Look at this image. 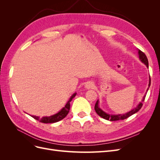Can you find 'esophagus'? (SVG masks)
I'll list each match as a JSON object with an SVG mask.
<instances>
[{
	"mask_svg": "<svg viewBox=\"0 0 160 160\" xmlns=\"http://www.w3.org/2000/svg\"><path fill=\"white\" fill-rule=\"evenodd\" d=\"M93 84L92 83V82H90V81L87 82V83L85 84V88L87 89H91L93 88Z\"/></svg>",
	"mask_w": 160,
	"mask_h": 160,
	"instance_id": "esophagus-1",
	"label": "esophagus"
}]
</instances>
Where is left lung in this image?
Segmentation results:
<instances>
[{
    "mask_svg": "<svg viewBox=\"0 0 160 160\" xmlns=\"http://www.w3.org/2000/svg\"><path fill=\"white\" fill-rule=\"evenodd\" d=\"M138 52H139V59L141 60L143 63L146 64V65L148 67L149 65H148V58L146 57V55H145V53L143 52H142V51L139 50L138 51ZM150 84H151V79H150L149 78V88L150 86ZM149 88L148 89L147 91H148ZM146 95H145L143 96V99H142V102H143L144 100H145V98H146ZM141 102L140 103L136 108H135V109H133V110H132L131 111H129V112L127 113H125L123 115H109V114H107L106 113H105L103 111L101 110L98 106V101H97V102L95 105V110L96 111V113H98L100 117H101L102 118L105 119H107V120H110V121H118V120H123L125 119H127L128 118L130 117L131 115H133L134 113H137L138 111L142 108V105H143V103Z\"/></svg>",
    "mask_w": 160,
    "mask_h": 160,
    "instance_id": "8db88e82",
    "label": "left lung"
}]
</instances>
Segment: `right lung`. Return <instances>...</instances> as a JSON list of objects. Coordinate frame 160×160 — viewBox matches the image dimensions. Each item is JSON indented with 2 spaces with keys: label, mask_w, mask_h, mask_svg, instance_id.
Masks as SVG:
<instances>
[{
  "label": "right lung",
  "mask_w": 160,
  "mask_h": 160,
  "mask_svg": "<svg viewBox=\"0 0 160 160\" xmlns=\"http://www.w3.org/2000/svg\"><path fill=\"white\" fill-rule=\"evenodd\" d=\"M76 95V93H74L72 95L69 100L68 101V102L67 103L65 107L62 108L59 113H57L55 115H53L52 116H50V117H43L42 118H39V117H37V116H32V117L37 119L38 122H40L41 123H55L59 122V121L64 119L67 115L68 114L69 109H70V103L72 101V99H73Z\"/></svg>",
  "instance_id": "1"
}]
</instances>
